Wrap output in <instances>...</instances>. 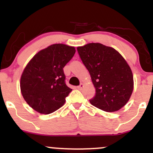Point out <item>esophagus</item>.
Returning <instances> with one entry per match:
<instances>
[{
  "instance_id": "esophagus-1",
  "label": "esophagus",
  "mask_w": 153,
  "mask_h": 153,
  "mask_svg": "<svg viewBox=\"0 0 153 153\" xmlns=\"http://www.w3.org/2000/svg\"><path fill=\"white\" fill-rule=\"evenodd\" d=\"M83 86H84V85H83V84L81 83V84H80V85H79V86H78V87H77V88H78L79 89V90H80V89H82V88H83Z\"/></svg>"
}]
</instances>
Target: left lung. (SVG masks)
I'll use <instances>...</instances> for the list:
<instances>
[{
	"instance_id": "1",
	"label": "left lung",
	"mask_w": 153,
	"mask_h": 153,
	"mask_svg": "<svg viewBox=\"0 0 153 153\" xmlns=\"http://www.w3.org/2000/svg\"><path fill=\"white\" fill-rule=\"evenodd\" d=\"M77 50L96 88L90 103L107 112L122 108L134 88L132 72L124 57L115 49L100 43H89Z\"/></svg>"
}]
</instances>
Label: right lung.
Segmentation results:
<instances>
[{
    "label": "right lung",
    "mask_w": 153,
    "mask_h": 153,
    "mask_svg": "<svg viewBox=\"0 0 153 153\" xmlns=\"http://www.w3.org/2000/svg\"><path fill=\"white\" fill-rule=\"evenodd\" d=\"M75 53L74 47L54 44L29 61L21 77L20 87L24 100L33 109L49 114L64 105L72 89L67 86L63 68Z\"/></svg>",
    "instance_id": "add662e5"
}]
</instances>
